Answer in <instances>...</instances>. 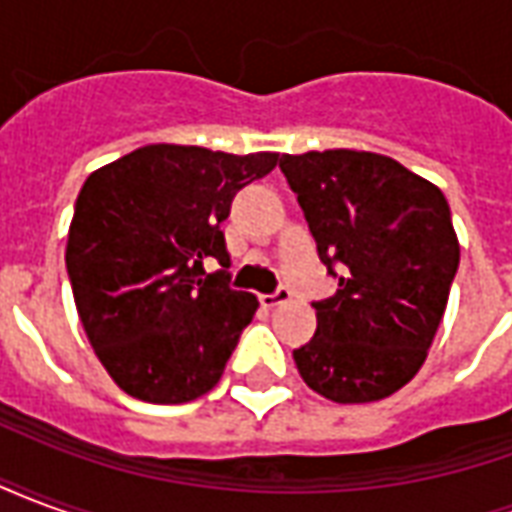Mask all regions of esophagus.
<instances>
[{"instance_id": "obj_1", "label": "esophagus", "mask_w": 512, "mask_h": 512, "mask_svg": "<svg viewBox=\"0 0 512 512\" xmlns=\"http://www.w3.org/2000/svg\"><path fill=\"white\" fill-rule=\"evenodd\" d=\"M290 296H293V293H290V288L279 285L274 293H263V296H260V304H263V307H279V304L290 301Z\"/></svg>"}]
</instances>
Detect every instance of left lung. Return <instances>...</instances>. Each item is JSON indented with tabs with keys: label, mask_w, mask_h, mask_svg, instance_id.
Returning a JSON list of instances; mask_svg holds the SVG:
<instances>
[{
	"label": "left lung",
	"mask_w": 512,
	"mask_h": 512,
	"mask_svg": "<svg viewBox=\"0 0 512 512\" xmlns=\"http://www.w3.org/2000/svg\"><path fill=\"white\" fill-rule=\"evenodd\" d=\"M337 293L312 301L318 329L293 351L304 384L334 403H373L428 356L461 246L450 205L395 158L310 150L279 158Z\"/></svg>",
	"instance_id": "left-lung-1"
}]
</instances>
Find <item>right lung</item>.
I'll return each mask as SVG.
<instances>
[{
	"mask_svg": "<svg viewBox=\"0 0 512 512\" xmlns=\"http://www.w3.org/2000/svg\"><path fill=\"white\" fill-rule=\"evenodd\" d=\"M279 153L147 145L84 180L65 266L87 340L145 403H189L219 384L257 299L230 288L222 222ZM223 266L208 275L204 263Z\"/></svg>",
	"mask_w": 512,
	"mask_h": 512,
	"instance_id": "add662e5",
	"label": "right lung"
}]
</instances>
